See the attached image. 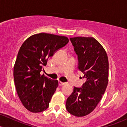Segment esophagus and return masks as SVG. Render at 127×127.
Segmentation results:
<instances>
[{
    "mask_svg": "<svg viewBox=\"0 0 127 127\" xmlns=\"http://www.w3.org/2000/svg\"><path fill=\"white\" fill-rule=\"evenodd\" d=\"M65 84V83L64 82H62L61 81H59V86H62V85H64Z\"/></svg>",
    "mask_w": 127,
    "mask_h": 127,
    "instance_id": "1",
    "label": "esophagus"
}]
</instances>
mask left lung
<instances>
[{
    "instance_id": "8db88e82",
    "label": "left lung",
    "mask_w": 127,
    "mask_h": 127,
    "mask_svg": "<svg viewBox=\"0 0 127 127\" xmlns=\"http://www.w3.org/2000/svg\"><path fill=\"white\" fill-rule=\"evenodd\" d=\"M78 55V69L86 81L81 87H74L67 99L65 108L78 117L88 115L95 108L108 83L109 62L103 46L92 37L70 38Z\"/></svg>"
}]
</instances>
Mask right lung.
Here are the masks:
<instances>
[{
  "instance_id": "obj_1",
  "label": "right lung",
  "mask_w": 127,
  "mask_h": 127,
  "mask_svg": "<svg viewBox=\"0 0 127 127\" xmlns=\"http://www.w3.org/2000/svg\"><path fill=\"white\" fill-rule=\"evenodd\" d=\"M68 41L65 36L41 33L29 37L20 47L14 67V82L19 98L29 111L41 112L49 107L59 82L40 73L48 58Z\"/></svg>"
}]
</instances>
